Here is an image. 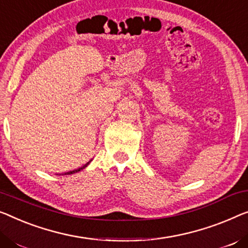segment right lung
Instances as JSON below:
<instances>
[{
  "label": "right lung",
  "mask_w": 248,
  "mask_h": 248,
  "mask_svg": "<svg viewBox=\"0 0 248 248\" xmlns=\"http://www.w3.org/2000/svg\"><path fill=\"white\" fill-rule=\"evenodd\" d=\"M90 161H91V160H90ZM90 161H89V162H90ZM89 162H87V164H86V165H83V166H82V167H80L79 169H76V170H72V171H68V172H64V173H62V175H71V173H75V172H78V171L82 170V169H84V168H86V167H87V166L89 165Z\"/></svg>",
  "instance_id": "add662e5"
}]
</instances>
